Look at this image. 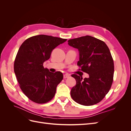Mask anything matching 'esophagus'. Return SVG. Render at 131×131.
I'll list each match as a JSON object with an SVG mask.
<instances>
[{"label": "esophagus", "mask_w": 131, "mask_h": 131, "mask_svg": "<svg viewBox=\"0 0 131 131\" xmlns=\"http://www.w3.org/2000/svg\"><path fill=\"white\" fill-rule=\"evenodd\" d=\"M70 75L68 74H65L63 75V78H64V79H66V78H68L69 77Z\"/></svg>", "instance_id": "1"}]
</instances>
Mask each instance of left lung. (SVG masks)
I'll use <instances>...</instances> for the list:
<instances>
[{"label": "left lung", "instance_id": "8db88e82", "mask_svg": "<svg viewBox=\"0 0 131 131\" xmlns=\"http://www.w3.org/2000/svg\"><path fill=\"white\" fill-rule=\"evenodd\" d=\"M68 42L79 51V70L89 75L84 79L77 74L72 75L77 84L71 90V97L81 105L96 104L109 92L113 82L114 64L110 51L104 41L89 35Z\"/></svg>", "mask_w": 131, "mask_h": 131}]
</instances>
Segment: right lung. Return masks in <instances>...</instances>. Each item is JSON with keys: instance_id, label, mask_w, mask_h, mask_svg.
Segmentation results:
<instances>
[{"instance_id": "obj_1", "label": "right lung", "mask_w": 131, "mask_h": 131, "mask_svg": "<svg viewBox=\"0 0 131 131\" xmlns=\"http://www.w3.org/2000/svg\"><path fill=\"white\" fill-rule=\"evenodd\" d=\"M67 39L46 35H35L23 42L14 62V72L21 90L30 100L43 104L54 97L62 73H51L43 63L51 52Z\"/></svg>"}]
</instances>
